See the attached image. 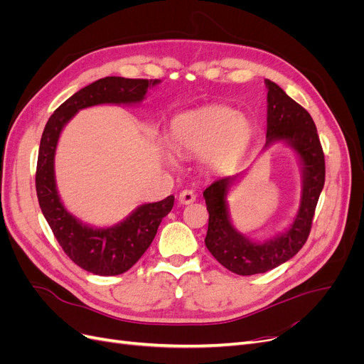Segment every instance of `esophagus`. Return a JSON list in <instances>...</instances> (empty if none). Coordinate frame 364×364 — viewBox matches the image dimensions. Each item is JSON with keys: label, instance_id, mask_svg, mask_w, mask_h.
I'll return each instance as SVG.
<instances>
[{"label": "esophagus", "instance_id": "1", "mask_svg": "<svg viewBox=\"0 0 364 364\" xmlns=\"http://www.w3.org/2000/svg\"><path fill=\"white\" fill-rule=\"evenodd\" d=\"M179 202L182 205H190V203L196 202V193L193 190H183L179 194Z\"/></svg>", "mask_w": 364, "mask_h": 364}]
</instances>
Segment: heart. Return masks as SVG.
Here are the masks:
<instances>
[{"mask_svg": "<svg viewBox=\"0 0 364 364\" xmlns=\"http://www.w3.org/2000/svg\"><path fill=\"white\" fill-rule=\"evenodd\" d=\"M252 138L249 119L232 107L208 105L176 117L171 123L173 147L182 155H202L213 171H228L245 155ZM168 162H174L170 151Z\"/></svg>", "mask_w": 364, "mask_h": 364, "instance_id": "obj_1", "label": "heart"}]
</instances>
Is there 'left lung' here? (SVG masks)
<instances>
[{
	"label": "left lung",
	"mask_w": 364,
	"mask_h": 364,
	"mask_svg": "<svg viewBox=\"0 0 364 364\" xmlns=\"http://www.w3.org/2000/svg\"><path fill=\"white\" fill-rule=\"evenodd\" d=\"M267 86V147L284 142L291 147L301 162L302 194L297 214L289 229L266 241H252L230 222L226 197L246 170L213 182L203 191L209 213L205 245L213 257L237 274L266 273L293 258L310 235L314 209L325 183V156L311 115L297 105L274 82Z\"/></svg>",
	"instance_id": "left-lung-1"
}]
</instances>
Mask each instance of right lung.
<instances>
[{
    "mask_svg": "<svg viewBox=\"0 0 364 364\" xmlns=\"http://www.w3.org/2000/svg\"><path fill=\"white\" fill-rule=\"evenodd\" d=\"M159 83L161 80L105 77L63 102L43 129L36 168L39 206L63 252L90 273L115 277L134 266L151 245L162 218L171 211L174 197L139 205L114 226L94 228L83 223L63 206L58 193L54 156L59 136L80 109L97 105H138L146 98L149 87Z\"/></svg>",
    "mask_w": 364,
    "mask_h": 364,
    "instance_id": "obj_1",
    "label": "right lung"
}]
</instances>
